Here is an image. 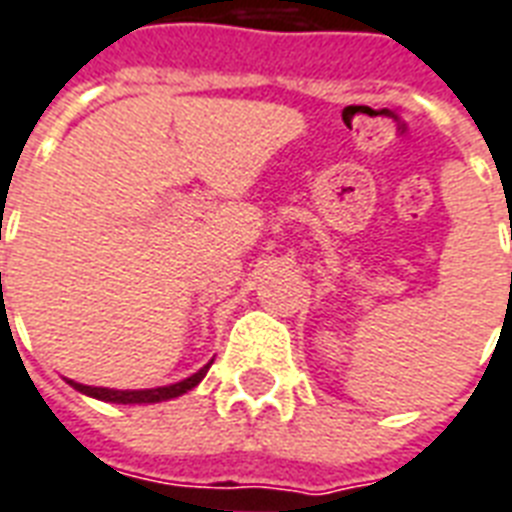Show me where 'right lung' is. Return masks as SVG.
<instances>
[{"mask_svg": "<svg viewBox=\"0 0 512 512\" xmlns=\"http://www.w3.org/2000/svg\"><path fill=\"white\" fill-rule=\"evenodd\" d=\"M213 364V361H210ZM210 364L202 367L199 372H194L191 378L180 380V383H172V386H161V388H145V391H113V388H94V386H80V383H72V386L88 394V397L102 399V402H118V405H142V402H164V399H175L180 394H186L194 386H199V380L205 378Z\"/></svg>", "mask_w": 512, "mask_h": 512, "instance_id": "add662e5", "label": "right lung"}]
</instances>
